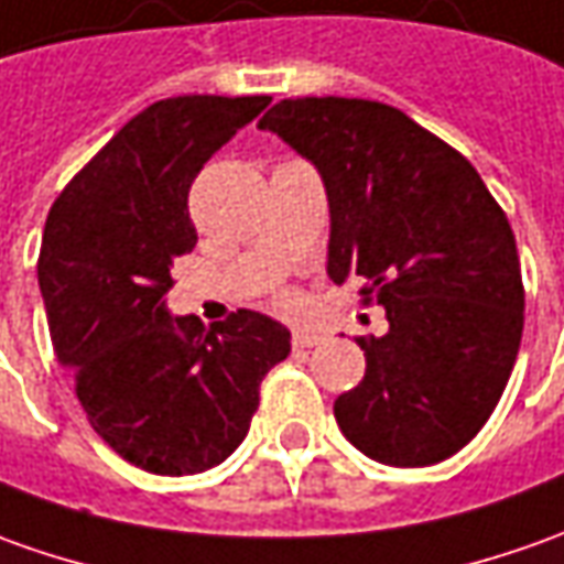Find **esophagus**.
<instances>
[{
	"label": "esophagus",
	"mask_w": 564,
	"mask_h": 564,
	"mask_svg": "<svg viewBox=\"0 0 564 564\" xmlns=\"http://www.w3.org/2000/svg\"><path fill=\"white\" fill-rule=\"evenodd\" d=\"M324 336L321 333H312V330H296L293 333V348H314L321 343Z\"/></svg>",
	"instance_id": "34e87169"
}]
</instances>
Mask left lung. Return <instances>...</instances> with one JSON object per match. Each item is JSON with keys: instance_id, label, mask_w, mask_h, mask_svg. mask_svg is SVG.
<instances>
[{"instance_id": "8db88e82", "label": "left lung", "mask_w": 564, "mask_h": 564, "mask_svg": "<svg viewBox=\"0 0 564 564\" xmlns=\"http://www.w3.org/2000/svg\"><path fill=\"white\" fill-rule=\"evenodd\" d=\"M312 160L330 203L327 274L361 281L389 330L358 339L364 379L333 413L386 466L473 442L507 389L524 327L516 237L475 166L398 107L283 98L259 120Z\"/></svg>"}]
</instances>
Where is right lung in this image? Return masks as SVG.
<instances>
[{"label":"right lung","mask_w":564,"mask_h":564,"mask_svg":"<svg viewBox=\"0 0 564 564\" xmlns=\"http://www.w3.org/2000/svg\"><path fill=\"white\" fill-rule=\"evenodd\" d=\"M268 95H178L122 126L52 206L40 290L57 361L91 429L156 475L213 469L247 438L259 386L290 330L240 308L203 327L172 317V262L194 250L187 191Z\"/></svg>","instance_id":"right-lung-1"}]
</instances>
